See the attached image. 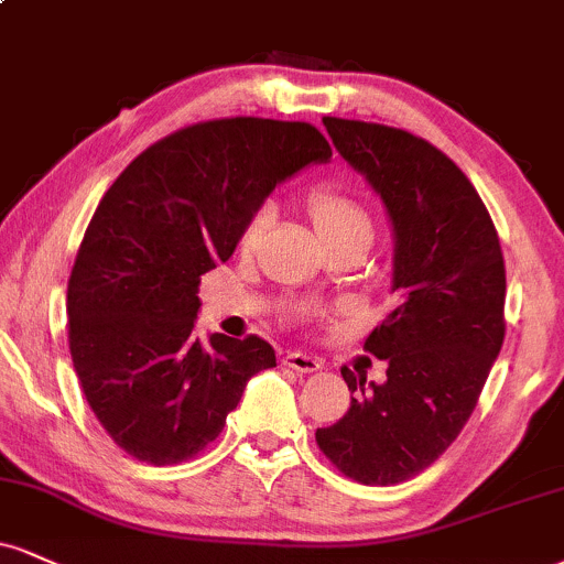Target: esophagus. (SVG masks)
I'll return each instance as SVG.
<instances>
[{
	"label": "esophagus",
	"instance_id": "esophagus-1",
	"mask_svg": "<svg viewBox=\"0 0 564 564\" xmlns=\"http://www.w3.org/2000/svg\"><path fill=\"white\" fill-rule=\"evenodd\" d=\"M283 365H289L291 370H300V372H315V370L323 368L321 359L307 355V351H286V357H283Z\"/></svg>",
	"mask_w": 564,
	"mask_h": 564
}]
</instances>
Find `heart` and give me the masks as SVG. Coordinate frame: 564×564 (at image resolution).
Here are the masks:
<instances>
[{"label": "heart", "instance_id": "1", "mask_svg": "<svg viewBox=\"0 0 564 564\" xmlns=\"http://www.w3.org/2000/svg\"><path fill=\"white\" fill-rule=\"evenodd\" d=\"M307 207L317 230L323 234V239L330 243V249L349 241H372L376 223H372L370 209L365 207L355 194H349L347 188L330 186V183L315 186L307 196ZM273 205H270V202H262V205L247 217V223H243L239 234L241 252H252L257 243H260L264 230L273 223Z\"/></svg>", "mask_w": 564, "mask_h": 564}]
</instances>
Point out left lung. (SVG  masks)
Here are the masks:
<instances>
[{
	"label": "left lung",
	"mask_w": 564,
	"mask_h": 564,
	"mask_svg": "<svg viewBox=\"0 0 564 564\" xmlns=\"http://www.w3.org/2000/svg\"><path fill=\"white\" fill-rule=\"evenodd\" d=\"M334 147L372 183L393 226V310L365 338L386 381L341 368L351 404L315 441L365 486L415 478L476 410L505 341V254L476 186L420 135L323 118Z\"/></svg>",
	"instance_id": "left-lung-1"
}]
</instances>
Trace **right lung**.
<instances>
[{
	"instance_id": "add662e5",
	"label": "right lung",
	"mask_w": 564,
	"mask_h": 564,
	"mask_svg": "<svg viewBox=\"0 0 564 564\" xmlns=\"http://www.w3.org/2000/svg\"><path fill=\"white\" fill-rule=\"evenodd\" d=\"M328 158L302 120H205L154 141L101 196L67 281V341L88 406L133 459L205 452L249 378L275 368L260 336L202 344L196 294L275 183Z\"/></svg>"
}]
</instances>
